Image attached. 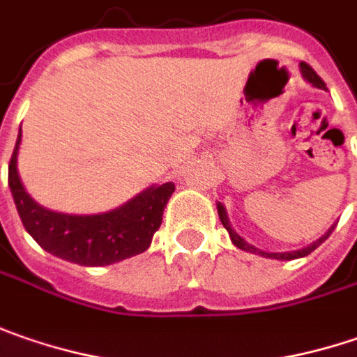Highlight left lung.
I'll list each match as a JSON object with an SVG mask.
<instances>
[{"label":"left lung","instance_id":"1","mask_svg":"<svg viewBox=\"0 0 357 357\" xmlns=\"http://www.w3.org/2000/svg\"><path fill=\"white\" fill-rule=\"evenodd\" d=\"M300 70H302V75L305 82H310L314 87H318V89H328L326 87V84H324V79L319 77L316 71L312 70L307 63H300ZM218 213H220V220H222V224H224V227L227 229V234H229V238H231V241H234V245L236 248H240V250H243V252H252V254H257V256H264V257H273V259H298V257H303L307 256V254H312L318 245H321L324 241L330 238V234L333 231V227H335V224L319 238V240H316L314 243H310L307 248H302V250H296V252H278V254H270V252H261V250H257V248H254V245H250L248 241L243 240V238H240L238 234H236V229L229 225V220H227V213H225V208L222 206V204H218Z\"/></svg>","mask_w":357,"mask_h":357}]
</instances>
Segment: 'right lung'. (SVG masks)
<instances>
[{
    "label": "right lung",
    "instance_id": "obj_1",
    "mask_svg": "<svg viewBox=\"0 0 357 357\" xmlns=\"http://www.w3.org/2000/svg\"><path fill=\"white\" fill-rule=\"evenodd\" d=\"M20 142L22 128L9 160V190L27 234L45 252L79 266H112L148 250L162 225L163 208L176 190L172 181L151 185L112 211L93 215L59 213L39 206L25 192L17 174Z\"/></svg>",
    "mask_w": 357,
    "mask_h": 357
}]
</instances>
